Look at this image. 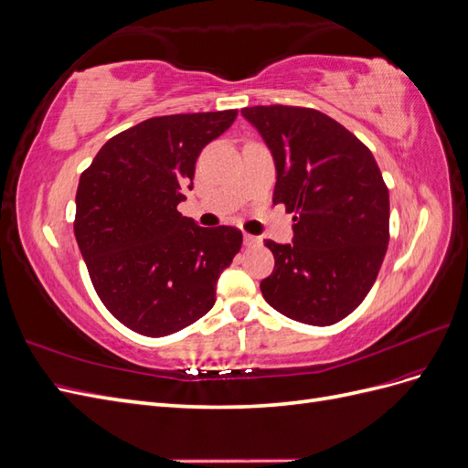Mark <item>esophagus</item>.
Wrapping results in <instances>:
<instances>
[{
    "label": "esophagus",
    "mask_w": 468,
    "mask_h": 468,
    "mask_svg": "<svg viewBox=\"0 0 468 468\" xmlns=\"http://www.w3.org/2000/svg\"><path fill=\"white\" fill-rule=\"evenodd\" d=\"M244 244L250 248V246H258L260 244V238L253 236V234H244Z\"/></svg>",
    "instance_id": "esophagus-1"
}]
</instances>
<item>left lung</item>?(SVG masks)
<instances>
[{"label": "left lung", "instance_id": "1", "mask_svg": "<svg viewBox=\"0 0 468 468\" xmlns=\"http://www.w3.org/2000/svg\"><path fill=\"white\" fill-rule=\"evenodd\" d=\"M242 115L273 154V203L294 212L292 244L265 242L275 269L260 282L263 299L303 324L344 320L371 291L388 246V189L373 154L316 109L258 105Z\"/></svg>", "mask_w": 468, "mask_h": 468}]
</instances>
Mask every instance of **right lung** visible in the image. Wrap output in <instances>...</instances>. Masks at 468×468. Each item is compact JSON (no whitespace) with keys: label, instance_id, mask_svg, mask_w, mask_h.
I'll return each mask as SVG.
<instances>
[{"label":"right lung","instance_id":"1","mask_svg":"<svg viewBox=\"0 0 468 468\" xmlns=\"http://www.w3.org/2000/svg\"><path fill=\"white\" fill-rule=\"evenodd\" d=\"M236 115L229 109L143 121L107 140L80 177V251L99 299L136 334L169 335L205 316L220 273L242 248L238 229H203L177 210L201 150Z\"/></svg>","mask_w":468,"mask_h":468}]
</instances>
